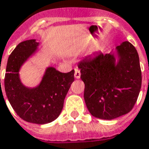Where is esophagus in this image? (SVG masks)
<instances>
[{
	"label": "esophagus",
	"instance_id": "34e87169",
	"mask_svg": "<svg viewBox=\"0 0 149 149\" xmlns=\"http://www.w3.org/2000/svg\"><path fill=\"white\" fill-rule=\"evenodd\" d=\"M74 77L76 79H79V78H80V71H79V70H77V69L75 70Z\"/></svg>",
	"mask_w": 149,
	"mask_h": 149
}]
</instances>
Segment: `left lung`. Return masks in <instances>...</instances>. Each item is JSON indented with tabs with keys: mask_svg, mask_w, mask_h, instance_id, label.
Returning a JSON list of instances; mask_svg holds the SVG:
<instances>
[{
	"mask_svg": "<svg viewBox=\"0 0 149 149\" xmlns=\"http://www.w3.org/2000/svg\"><path fill=\"white\" fill-rule=\"evenodd\" d=\"M108 54L97 52L78 65L84 83V101L90 113L101 120L127 114L137 102L141 87L138 52L130 42Z\"/></svg>",
	"mask_w": 149,
	"mask_h": 149,
	"instance_id": "8db88e82",
	"label": "left lung"
}]
</instances>
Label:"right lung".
Segmentation results:
<instances>
[{
    "label": "right lung",
    "instance_id": "add662e5",
    "mask_svg": "<svg viewBox=\"0 0 149 149\" xmlns=\"http://www.w3.org/2000/svg\"><path fill=\"white\" fill-rule=\"evenodd\" d=\"M39 44L35 39L25 40L11 52L7 63L4 89L19 117L26 122L45 124L56 120L62 112L65 97L74 81V70L63 73L49 66L37 86H25L19 71L22 65L37 53Z\"/></svg>",
    "mask_w": 149,
    "mask_h": 149
}]
</instances>
